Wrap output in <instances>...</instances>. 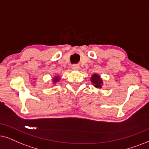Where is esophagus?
<instances>
[{"mask_svg":"<svg viewBox=\"0 0 149 149\" xmlns=\"http://www.w3.org/2000/svg\"><path fill=\"white\" fill-rule=\"evenodd\" d=\"M72 69H74V70H76V71H78V70H80V67L78 65H72Z\"/></svg>","mask_w":149,"mask_h":149,"instance_id":"obj_1","label":"esophagus"}]
</instances>
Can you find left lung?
Segmentation results:
<instances>
[{
    "label": "left lung",
    "mask_w": 149,
    "mask_h": 149,
    "mask_svg": "<svg viewBox=\"0 0 149 149\" xmlns=\"http://www.w3.org/2000/svg\"><path fill=\"white\" fill-rule=\"evenodd\" d=\"M91 81L93 86L97 88H101L102 86L103 85V81L97 73H93L91 77Z\"/></svg>",
    "instance_id": "1"
}]
</instances>
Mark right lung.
Masks as SVG:
<instances>
[{
    "label": "right lung",
    "instance_id": "add662e5",
    "mask_svg": "<svg viewBox=\"0 0 149 149\" xmlns=\"http://www.w3.org/2000/svg\"><path fill=\"white\" fill-rule=\"evenodd\" d=\"M60 79H61V77H59V76H54V78L52 79V80H53V83H54V84H55L56 83H57L58 81L60 80Z\"/></svg>",
    "mask_w": 149,
    "mask_h": 149
}]
</instances>
